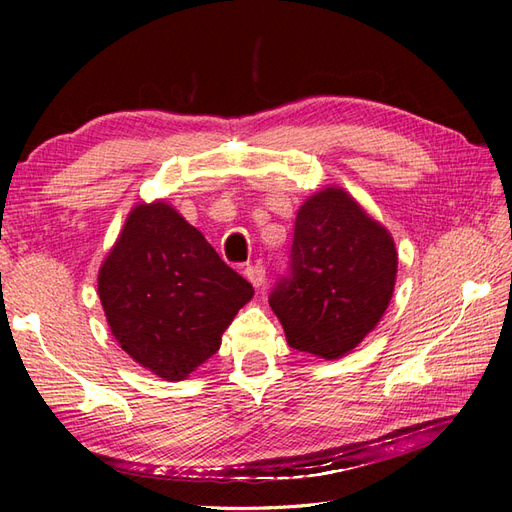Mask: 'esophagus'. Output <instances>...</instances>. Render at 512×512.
I'll return each instance as SVG.
<instances>
[{
	"mask_svg": "<svg viewBox=\"0 0 512 512\" xmlns=\"http://www.w3.org/2000/svg\"><path fill=\"white\" fill-rule=\"evenodd\" d=\"M243 275L247 277V280L252 282V286H256V288H260L262 284H265V267L262 265H247L245 269H243Z\"/></svg>",
	"mask_w": 512,
	"mask_h": 512,
	"instance_id": "34e87169",
	"label": "esophagus"
}]
</instances>
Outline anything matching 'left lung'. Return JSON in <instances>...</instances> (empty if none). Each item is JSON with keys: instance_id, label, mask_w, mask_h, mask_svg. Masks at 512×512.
I'll return each instance as SVG.
<instances>
[{"instance_id": "left-lung-1", "label": "left lung", "mask_w": 512, "mask_h": 512, "mask_svg": "<svg viewBox=\"0 0 512 512\" xmlns=\"http://www.w3.org/2000/svg\"><path fill=\"white\" fill-rule=\"evenodd\" d=\"M288 258L269 305L290 348L339 359L389 307L397 275L393 237L344 190L327 188L299 209Z\"/></svg>"}]
</instances>
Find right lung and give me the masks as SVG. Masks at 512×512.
Returning <instances> with one entry per match:
<instances>
[{"instance_id":"add662e5","label":"right lung","mask_w":512,"mask_h":512,"mask_svg":"<svg viewBox=\"0 0 512 512\" xmlns=\"http://www.w3.org/2000/svg\"><path fill=\"white\" fill-rule=\"evenodd\" d=\"M98 292L119 346L166 380H183L218 352L254 297L252 284L166 203L132 209L102 262Z\"/></svg>"}]
</instances>
